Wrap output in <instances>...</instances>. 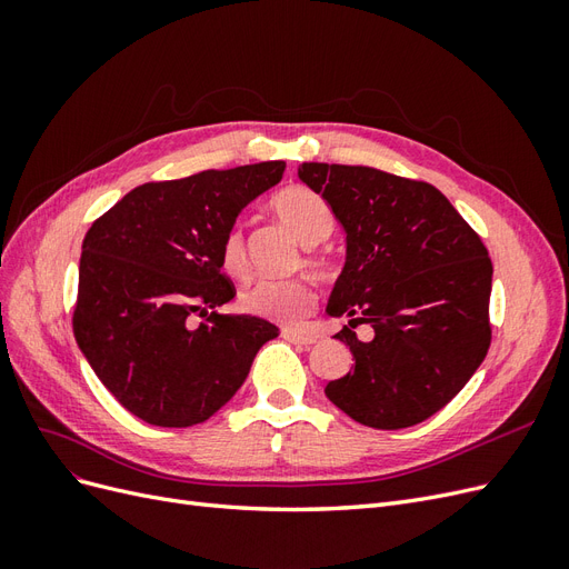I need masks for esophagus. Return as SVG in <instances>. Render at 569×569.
<instances>
[{"instance_id": "esophagus-1", "label": "esophagus", "mask_w": 569, "mask_h": 569, "mask_svg": "<svg viewBox=\"0 0 569 569\" xmlns=\"http://www.w3.org/2000/svg\"><path fill=\"white\" fill-rule=\"evenodd\" d=\"M282 337L291 343H299V347H311V343L318 341V335L311 332H297V330H282Z\"/></svg>"}]
</instances>
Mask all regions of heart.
I'll use <instances>...</instances> for the list:
<instances>
[{
  "label": "heart",
  "mask_w": 569,
  "mask_h": 569,
  "mask_svg": "<svg viewBox=\"0 0 569 569\" xmlns=\"http://www.w3.org/2000/svg\"><path fill=\"white\" fill-rule=\"evenodd\" d=\"M270 211L301 244L313 247L332 232L335 213L313 189L291 184L270 199ZM308 266L322 268L318 258L308 256ZM220 266L230 278L244 280L249 274L244 237L232 228L220 242ZM242 308L256 318H266L284 325H297L313 311L316 291L306 280H263L242 295Z\"/></svg>",
  "instance_id": "heart-1"
}]
</instances>
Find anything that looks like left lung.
Masks as SVG:
<instances>
[{"mask_svg":"<svg viewBox=\"0 0 569 569\" xmlns=\"http://www.w3.org/2000/svg\"><path fill=\"white\" fill-rule=\"evenodd\" d=\"M299 178L347 232V263L327 313L356 366L325 387L366 427L425 422L468 385L491 343V258L437 187L370 166L301 163ZM366 321L373 337L352 330Z\"/></svg>","mask_w":569,"mask_h":569,"instance_id":"obj_1","label":"left lung"}]
</instances>
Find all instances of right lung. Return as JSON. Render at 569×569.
I'll return each mask as SVG.
<instances>
[{
	"label": "right lung",
	"instance_id": "add662e5",
	"mask_svg": "<svg viewBox=\"0 0 569 569\" xmlns=\"http://www.w3.org/2000/svg\"><path fill=\"white\" fill-rule=\"evenodd\" d=\"M282 173L284 161H263L147 182L84 234L73 335L134 418L206 422L244 385L258 349L280 335L268 320L216 308L237 295L220 272L222 237Z\"/></svg>",
	"mask_w": 569,
	"mask_h": 569
}]
</instances>
